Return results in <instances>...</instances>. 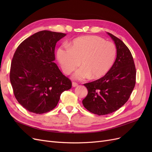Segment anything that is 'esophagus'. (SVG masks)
I'll return each instance as SVG.
<instances>
[{
  "mask_svg": "<svg viewBox=\"0 0 152 152\" xmlns=\"http://www.w3.org/2000/svg\"><path fill=\"white\" fill-rule=\"evenodd\" d=\"M78 86V84L77 83H76V82H72V86L73 87H77Z\"/></svg>",
  "mask_w": 152,
  "mask_h": 152,
  "instance_id": "obj_1",
  "label": "esophagus"
}]
</instances>
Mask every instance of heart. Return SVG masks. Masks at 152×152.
I'll list each match as a JSON object with an SVG mask.
<instances>
[{"instance_id": "obj_1", "label": "heart", "mask_w": 152, "mask_h": 152, "mask_svg": "<svg viewBox=\"0 0 152 152\" xmlns=\"http://www.w3.org/2000/svg\"><path fill=\"white\" fill-rule=\"evenodd\" d=\"M68 47L58 49V61L66 74H70L80 63L82 67L73 75V79L79 80L104 76L113 66L117 56L115 45L99 36L80 37Z\"/></svg>"}]
</instances>
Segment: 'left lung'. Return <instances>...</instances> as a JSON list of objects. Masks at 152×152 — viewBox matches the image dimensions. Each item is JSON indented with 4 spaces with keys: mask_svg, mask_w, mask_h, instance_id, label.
Returning a JSON list of instances; mask_svg holds the SVG:
<instances>
[{
    "mask_svg": "<svg viewBox=\"0 0 152 152\" xmlns=\"http://www.w3.org/2000/svg\"><path fill=\"white\" fill-rule=\"evenodd\" d=\"M107 34L117 48L115 61L104 77L84 84L88 93L82 104L90 112L98 115L121 108L129 98L136 84V68L131 51L121 40Z\"/></svg>",
    "mask_w": 152,
    "mask_h": 152,
    "instance_id": "obj_1",
    "label": "left lung"
}]
</instances>
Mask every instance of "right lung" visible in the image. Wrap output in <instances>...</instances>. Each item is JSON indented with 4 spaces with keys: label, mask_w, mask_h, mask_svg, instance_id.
<instances>
[{
    "label": "right lung",
    "mask_w": 152,
    "mask_h": 152,
    "mask_svg": "<svg viewBox=\"0 0 152 152\" xmlns=\"http://www.w3.org/2000/svg\"><path fill=\"white\" fill-rule=\"evenodd\" d=\"M65 35L39 31L23 41L14 54L10 70L14 94L30 112L42 114L52 110L61 94L72 87L70 80L54 63L56 42Z\"/></svg>",
    "instance_id": "right-lung-1"
}]
</instances>
